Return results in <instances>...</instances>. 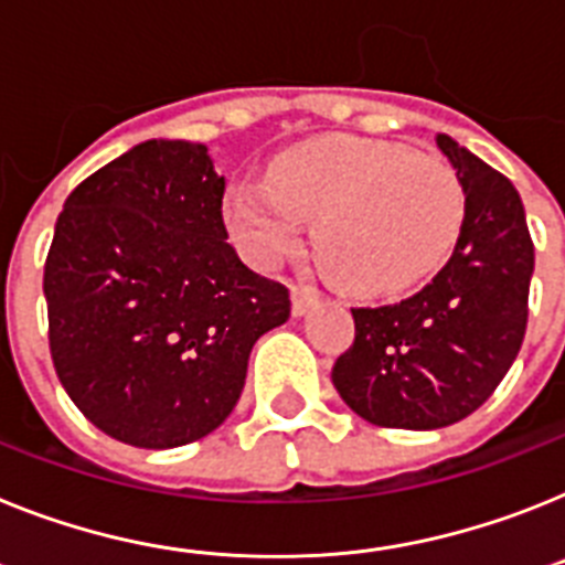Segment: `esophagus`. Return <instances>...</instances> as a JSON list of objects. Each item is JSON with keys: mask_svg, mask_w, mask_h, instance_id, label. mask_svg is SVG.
<instances>
[{"mask_svg": "<svg viewBox=\"0 0 565 565\" xmlns=\"http://www.w3.org/2000/svg\"><path fill=\"white\" fill-rule=\"evenodd\" d=\"M317 300H320V291L315 286H302V282H294L291 286V308L297 317L311 311L317 306Z\"/></svg>", "mask_w": 565, "mask_h": 565, "instance_id": "34e87169", "label": "esophagus"}]
</instances>
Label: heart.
I'll return each instance as SVG.
<instances>
[{
	"label": "heart",
	"mask_w": 565,
	"mask_h": 565,
	"mask_svg": "<svg viewBox=\"0 0 565 565\" xmlns=\"http://www.w3.org/2000/svg\"><path fill=\"white\" fill-rule=\"evenodd\" d=\"M466 214L460 177L437 153L365 139L302 145L268 168L265 182H236L225 216L259 265L297 250L306 220L340 282L365 291L420 277L455 245Z\"/></svg>",
	"instance_id": "b5f03b06"
}]
</instances>
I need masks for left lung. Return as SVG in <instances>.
Instances as JSON below:
<instances>
[{
    "instance_id": "1",
    "label": "left lung",
    "mask_w": 565,
    "mask_h": 565,
    "mask_svg": "<svg viewBox=\"0 0 565 565\" xmlns=\"http://www.w3.org/2000/svg\"><path fill=\"white\" fill-rule=\"evenodd\" d=\"M434 142L466 191L455 254L406 300L351 308L354 342L331 369L345 406L383 428H443L477 412L529 322L534 243L518 188L446 134Z\"/></svg>"
}]
</instances>
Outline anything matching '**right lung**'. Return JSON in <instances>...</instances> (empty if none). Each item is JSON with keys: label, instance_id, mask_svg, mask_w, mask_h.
<instances>
[{"label": "right lung", "instance_id": "obj_1", "mask_svg": "<svg viewBox=\"0 0 565 565\" xmlns=\"http://www.w3.org/2000/svg\"><path fill=\"white\" fill-rule=\"evenodd\" d=\"M209 148L148 139L71 191L45 259L47 345L99 431L173 448L243 394L254 342L291 315L288 288L236 257Z\"/></svg>", "mask_w": 565, "mask_h": 565}]
</instances>
